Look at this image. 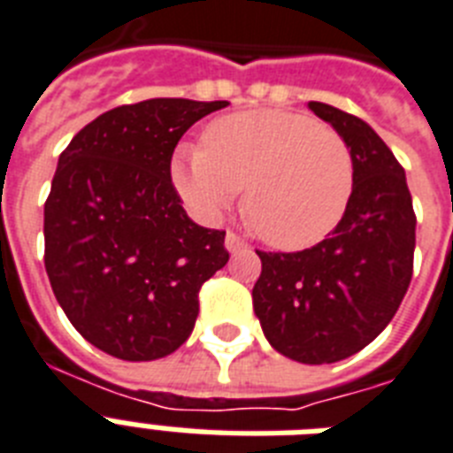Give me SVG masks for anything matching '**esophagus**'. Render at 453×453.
<instances>
[{
    "label": "esophagus",
    "mask_w": 453,
    "mask_h": 453,
    "mask_svg": "<svg viewBox=\"0 0 453 453\" xmlns=\"http://www.w3.org/2000/svg\"><path fill=\"white\" fill-rule=\"evenodd\" d=\"M226 249L230 253H239V251H246V249H249V244H246L244 239L239 237V234L227 233L226 234Z\"/></svg>",
    "instance_id": "esophagus-1"
}]
</instances>
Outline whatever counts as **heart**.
Here are the masks:
<instances>
[{"mask_svg": "<svg viewBox=\"0 0 453 453\" xmlns=\"http://www.w3.org/2000/svg\"><path fill=\"white\" fill-rule=\"evenodd\" d=\"M176 193L214 220L246 186L253 230L277 249H304L340 223L354 190V157L340 132L304 113L244 111L204 130V146L179 143Z\"/></svg>", "mask_w": 453, "mask_h": 453, "instance_id": "b5f03b06", "label": "heart"}]
</instances>
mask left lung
Wrapping results in <instances>:
<instances>
[{"label": "left lung", "mask_w": 453, "mask_h": 453, "mask_svg": "<svg viewBox=\"0 0 453 453\" xmlns=\"http://www.w3.org/2000/svg\"><path fill=\"white\" fill-rule=\"evenodd\" d=\"M354 157V190L328 239L296 253L256 251L263 263L253 311L279 354L337 363L391 323L411 281L417 216L405 169L377 132L351 113L310 102Z\"/></svg>", "instance_id": "obj_1"}]
</instances>
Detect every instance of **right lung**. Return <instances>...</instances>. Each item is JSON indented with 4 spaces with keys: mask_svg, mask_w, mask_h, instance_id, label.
Wrapping results in <instances>:
<instances>
[{
    "mask_svg": "<svg viewBox=\"0 0 453 453\" xmlns=\"http://www.w3.org/2000/svg\"><path fill=\"white\" fill-rule=\"evenodd\" d=\"M227 102L116 106L62 150L43 207L48 279L72 326L120 360L165 358L193 333L226 233L188 219L169 165L190 125Z\"/></svg>",
    "mask_w": 453,
    "mask_h": 453,
    "instance_id": "right-lung-1",
    "label": "right lung"
}]
</instances>
